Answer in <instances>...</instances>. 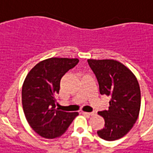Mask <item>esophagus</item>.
Here are the masks:
<instances>
[{
	"mask_svg": "<svg viewBox=\"0 0 153 153\" xmlns=\"http://www.w3.org/2000/svg\"><path fill=\"white\" fill-rule=\"evenodd\" d=\"M82 114L84 115H94V112H85V111H82Z\"/></svg>",
	"mask_w": 153,
	"mask_h": 153,
	"instance_id": "obj_1",
	"label": "esophagus"
}]
</instances>
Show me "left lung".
<instances>
[{"instance_id":"1","label":"left lung","mask_w":153,"mask_h":153,"mask_svg":"<svg viewBox=\"0 0 153 153\" xmlns=\"http://www.w3.org/2000/svg\"><path fill=\"white\" fill-rule=\"evenodd\" d=\"M101 95L111 97L108 108L99 111L105 127L98 130L100 138L115 141L131 130L141 108V90L136 77L128 68L114 59H88Z\"/></svg>"}]
</instances>
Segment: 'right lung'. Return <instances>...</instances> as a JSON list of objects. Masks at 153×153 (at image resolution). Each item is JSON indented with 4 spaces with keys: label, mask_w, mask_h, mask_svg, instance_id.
I'll return each mask as SVG.
<instances>
[{
    "label": "right lung",
    "mask_w": 153,
    "mask_h": 153,
    "mask_svg": "<svg viewBox=\"0 0 153 153\" xmlns=\"http://www.w3.org/2000/svg\"><path fill=\"white\" fill-rule=\"evenodd\" d=\"M78 59L50 58L35 65L27 74L22 88V104L31 128L41 137L53 139L68 130L78 112L56 108L60 79L76 66Z\"/></svg>",
    "instance_id": "add662e5"
}]
</instances>
